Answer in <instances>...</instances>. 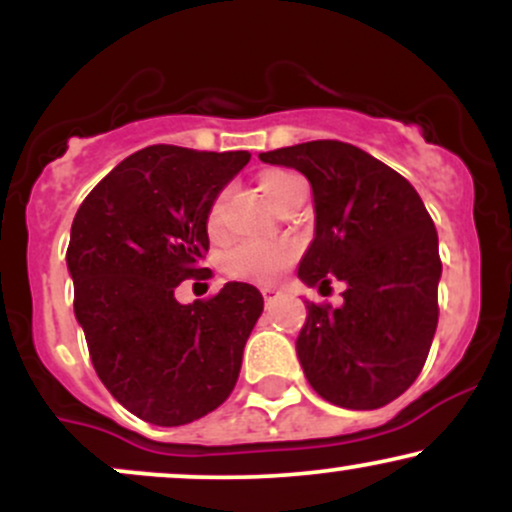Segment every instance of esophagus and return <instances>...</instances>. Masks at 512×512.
<instances>
[{
  "instance_id": "esophagus-1",
  "label": "esophagus",
  "mask_w": 512,
  "mask_h": 512,
  "mask_svg": "<svg viewBox=\"0 0 512 512\" xmlns=\"http://www.w3.org/2000/svg\"><path fill=\"white\" fill-rule=\"evenodd\" d=\"M262 296H264V303H267V305H274L276 301H279L281 291H279V289H274V286H264V289H262Z\"/></svg>"
}]
</instances>
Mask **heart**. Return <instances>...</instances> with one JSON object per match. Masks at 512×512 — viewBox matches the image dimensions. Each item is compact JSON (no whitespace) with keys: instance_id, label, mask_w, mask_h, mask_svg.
Returning a JSON list of instances; mask_svg holds the SVG:
<instances>
[{"instance_id":"1","label":"heart","mask_w":512,"mask_h":512,"mask_svg":"<svg viewBox=\"0 0 512 512\" xmlns=\"http://www.w3.org/2000/svg\"><path fill=\"white\" fill-rule=\"evenodd\" d=\"M305 185L296 173L289 170H267L260 178L262 195L279 207L286 197L291 195L296 187ZM223 202L226 195L216 197L207 214V231L211 236H219L223 226ZM296 257V245L286 243V240H245L228 252V272L243 276V279L269 281L279 276Z\"/></svg>"}]
</instances>
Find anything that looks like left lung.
Returning a JSON list of instances; mask_svg holds the SVG:
<instances>
[{
    "label": "left lung",
    "instance_id": "obj_1",
    "mask_svg": "<svg viewBox=\"0 0 512 512\" xmlns=\"http://www.w3.org/2000/svg\"><path fill=\"white\" fill-rule=\"evenodd\" d=\"M313 187L315 238L298 279L346 284L339 308L308 303L296 339L305 378L327 402L378 409L419 378L438 325V233L419 192L358 146L320 139L260 154Z\"/></svg>",
    "mask_w": 512,
    "mask_h": 512
}]
</instances>
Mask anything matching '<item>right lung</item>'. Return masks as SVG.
Here are the masks:
<instances>
[{
    "label": "right lung",
    "mask_w": 512,
    "mask_h": 512,
    "mask_svg": "<svg viewBox=\"0 0 512 512\" xmlns=\"http://www.w3.org/2000/svg\"><path fill=\"white\" fill-rule=\"evenodd\" d=\"M248 151L146 146L110 170L76 211L67 248L74 315L101 383L127 411L182 426L226 402L264 301L228 281L182 305L185 279L209 250L207 214L248 166Z\"/></svg>",
    "instance_id": "obj_1"
}]
</instances>
